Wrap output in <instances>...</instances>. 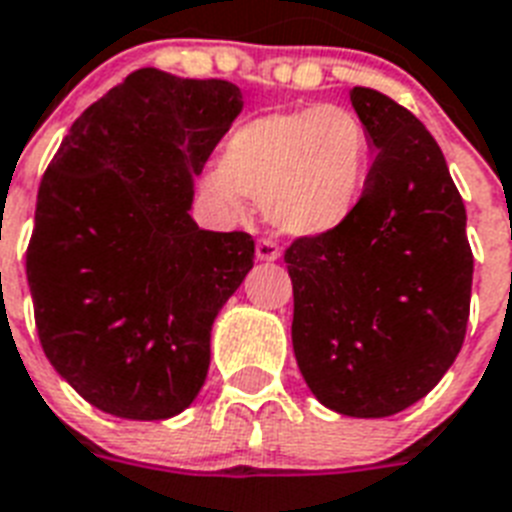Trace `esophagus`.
I'll list each match as a JSON object with an SVG mask.
<instances>
[{"mask_svg": "<svg viewBox=\"0 0 512 512\" xmlns=\"http://www.w3.org/2000/svg\"><path fill=\"white\" fill-rule=\"evenodd\" d=\"M256 256H259L261 261H277L280 259V248H277L275 240L264 237V240H259V243H256Z\"/></svg>", "mask_w": 512, "mask_h": 512, "instance_id": "obj_1", "label": "esophagus"}]
</instances>
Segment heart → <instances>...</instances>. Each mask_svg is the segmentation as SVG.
Returning <instances> with one entry per match:
<instances>
[{
  "label": "heart",
  "instance_id": "obj_1",
  "mask_svg": "<svg viewBox=\"0 0 512 512\" xmlns=\"http://www.w3.org/2000/svg\"><path fill=\"white\" fill-rule=\"evenodd\" d=\"M370 129L343 105H301L245 121L224 142L203 190L230 211L264 203L277 232L322 237L357 219L372 179Z\"/></svg>",
  "mask_w": 512,
  "mask_h": 512
}]
</instances>
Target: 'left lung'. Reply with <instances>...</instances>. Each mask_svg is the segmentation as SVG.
Instances as JSON below:
<instances>
[{
	"instance_id": "obj_1",
	"label": "left lung",
	"mask_w": 512,
	"mask_h": 512,
	"mask_svg": "<svg viewBox=\"0 0 512 512\" xmlns=\"http://www.w3.org/2000/svg\"><path fill=\"white\" fill-rule=\"evenodd\" d=\"M375 163L365 203L341 232L298 237L293 351L327 410L388 418L452 367L470 314L465 206L431 132L386 94L351 89Z\"/></svg>"
}]
</instances>
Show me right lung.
<instances>
[{
    "label": "right lung",
    "mask_w": 512,
    "mask_h": 512,
    "mask_svg": "<svg viewBox=\"0 0 512 512\" xmlns=\"http://www.w3.org/2000/svg\"><path fill=\"white\" fill-rule=\"evenodd\" d=\"M240 110L230 81L142 68L73 121L44 171L26 253L36 330L97 410L166 420L206 383L253 240L200 230L192 185Z\"/></svg>",
    "instance_id": "obj_1"
}]
</instances>
